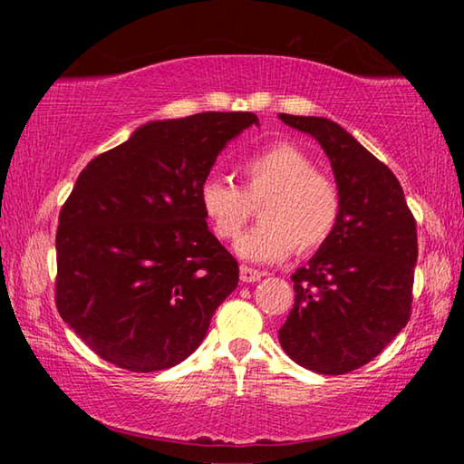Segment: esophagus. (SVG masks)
<instances>
[{
	"label": "esophagus",
	"mask_w": 464,
	"mask_h": 464,
	"mask_svg": "<svg viewBox=\"0 0 464 464\" xmlns=\"http://www.w3.org/2000/svg\"><path fill=\"white\" fill-rule=\"evenodd\" d=\"M264 276H266V272L249 268V266H241V268H239L241 282H257V280H262Z\"/></svg>",
	"instance_id": "esophagus-1"
}]
</instances>
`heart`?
Segmentation results:
<instances>
[{"label": "heart", "instance_id": "1", "mask_svg": "<svg viewBox=\"0 0 464 464\" xmlns=\"http://www.w3.org/2000/svg\"><path fill=\"white\" fill-rule=\"evenodd\" d=\"M241 190L223 178H207L198 188L204 218L218 239L237 237L251 204L260 225L235 243L249 262H280L295 249L303 254L325 246L342 215V194L332 178L315 169L311 157L293 143H276L246 157L239 166Z\"/></svg>", "mask_w": 464, "mask_h": 464}]
</instances>
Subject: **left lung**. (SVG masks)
Segmentation results:
<instances>
[{
    "label": "left lung",
    "mask_w": 464,
    "mask_h": 464,
    "mask_svg": "<svg viewBox=\"0 0 464 464\" xmlns=\"http://www.w3.org/2000/svg\"><path fill=\"white\" fill-rule=\"evenodd\" d=\"M278 119L317 140L342 194L334 235L290 276L295 304L278 332L280 345L313 372L345 374L379 356L410 321L415 218L395 174L340 124Z\"/></svg>",
    "instance_id": "obj_1"
}]
</instances>
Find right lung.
<instances>
[{
  "label": "right lung",
  "instance_id": "right-lung-1",
  "mask_svg": "<svg viewBox=\"0 0 464 464\" xmlns=\"http://www.w3.org/2000/svg\"><path fill=\"white\" fill-rule=\"evenodd\" d=\"M251 112L153 121L85 166L59 215L54 303L106 362L166 371L198 348L239 282L198 188Z\"/></svg>",
  "mask_w": 464,
  "mask_h": 464
}]
</instances>
